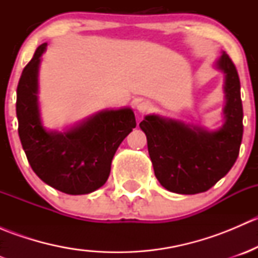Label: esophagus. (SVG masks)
<instances>
[{"mask_svg": "<svg viewBox=\"0 0 258 258\" xmlns=\"http://www.w3.org/2000/svg\"><path fill=\"white\" fill-rule=\"evenodd\" d=\"M152 108V105H151L148 101H141V102L137 103V111L140 113H146Z\"/></svg>", "mask_w": 258, "mask_h": 258, "instance_id": "obj_1", "label": "esophagus"}]
</instances>
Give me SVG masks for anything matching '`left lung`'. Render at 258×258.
I'll use <instances>...</instances> for the list:
<instances>
[{"label": "left lung", "instance_id": "8db88e82", "mask_svg": "<svg viewBox=\"0 0 258 258\" xmlns=\"http://www.w3.org/2000/svg\"><path fill=\"white\" fill-rule=\"evenodd\" d=\"M225 74V123L217 131L148 114L140 123L155 175L166 189L195 195L215 186L235 165L243 135V110L237 70L223 52L216 62Z\"/></svg>", "mask_w": 258, "mask_h": 258}]
</instances>
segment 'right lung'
I'll return each instance as SVG.
<instances>
[{
  "instance_id": "obj_1",
  "label": "right lung",
  "mask_w": 258,
  "mask_h": 258,
  "mask_svg": "<svg viewBox=\"0 0 258 258\" xmlns=\"http://www.w3.org/2000/svg\"><path fill=\"white\" fill-rule=\"evenodd\" d=\"M47 43L38 46L17 86L18 136L33 172L69 195H86L106 183L121 142L136 127L131 108L106 110L64 132L47 131L38 111V66Z\"/></svg>"
}]
</instances>
